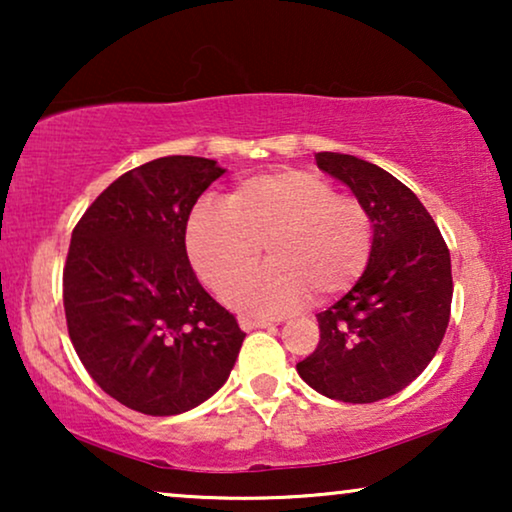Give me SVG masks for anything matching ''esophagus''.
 <instances>
[{"instance_id": "1", "label": "esophagus", "mask_w": 512, "mask_h": 512, "mask_svg": "<svg viewBox=\"0 0 512 512\" xmlns=\"http://www.w3.org/2000/svg\"><path fill=\"white\" fill-rule=\"evenodd\" d=\"M242 331H256V328H268L272 326L268 319H254V317H240Z\"/></svg>"}]
</instances>
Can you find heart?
I'll return each mask as SVG.
<instances>
[{
    "instance_id": "1",
    "label": "heart",
    "mask_w": 512,
    "mask_h": 512,
    "mask_svg": "<svg viewBox=\"0 0 512 512\" xmlns=\"http://www.w3.org/2000/svg\"><path fill=\"white\" fill-rule=\"evenodd\" d=\"M271 268L247 283L260 262ZM188 256L216 293L230 291L242 310L277 314L352 289L375 247V223L359 198L335 193L331 181L305 170L265 172L237 184L226 202L205 200L186 228Z\"/></svg>"
}]
</instances>
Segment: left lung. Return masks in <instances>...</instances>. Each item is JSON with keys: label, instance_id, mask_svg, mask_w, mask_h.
<instances>
[{"label": "left lung", "instance_id": "8db88e82", "mask_svg": "<svg viewBox=\"0 0 512 512\" xmlns=\"http://www.w3.org/2000/svg\"><path fill=\"white\" fill-rule=\"evenodd\" d=\"M370 209L375 247L347 296L317 314L319 345L298 375L342 403H375L408 387L450 324V249L417 195L387 170L347 153H317Z\"/></svg>", "mask_w": 512, "mask_h": 512}]
</instances>
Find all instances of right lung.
<instances>
[{"label": "right lung", "instance_id": "add662e5", "mask_svg": "<svg viewBox=\"0 0 512 512\" xmlns=\"http://www.w3.org/2000/svg\"><path fill=\"white\" fill-rule=\"evenodd\" d=\"M216 160L167 156L125 172L76 223L62 270L69 340L88 375L125 408L179 415L207 401L244 333L195 277L186 223Z\"/></svg>", "mask_w": 512, "mask_h": 512}]
</instances>
